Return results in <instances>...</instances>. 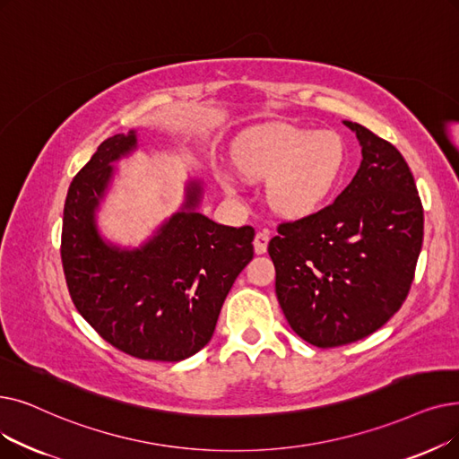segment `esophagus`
Wrapping results in <instances>:
<instances>
[{"label": "esophagus", "instance_id": "1", "mask_svg": "<svg viewBox=\"0 0 459 459\" xmlns=\"http://www.w3.org/2000/svg\"><path fill=\"white\" fill-rule=\"evenodd\" d=\"M268 240H270V236H268V232H266V230L256 232L255 240H253V247H255V253H256V255H263V253H266Z\"/></svg>", "mask_w": 459, "mask_h": 459}]
</instances>
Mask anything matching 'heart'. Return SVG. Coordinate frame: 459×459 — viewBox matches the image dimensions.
<instances>
[{
	"instance_id": "heart-1",
	"label": "heart",
	"mask_w": 459,
	"mask_h": 459,
	"mask_svg": "<svg viewBox=\"0 0 459 459\" xmlns=\"http://www.w3.org/2000/svg\"><path fill=\"white\" fill-rule=\"evenodd\" d=\"M236 167L253 180L268 182V201L283 215L313 213L340 184L345 169V146L333 131H306L279 124L256 129L242 138L234 152ZM219 182L238 195L234 174L221 170Z\"/></svg>"
}]
</instances>
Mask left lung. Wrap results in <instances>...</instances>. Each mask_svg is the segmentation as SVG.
I'll return each mask as SVG.
<instances>
[{
  "label": "left lung",
  "mask_w": 459,
  "mask_h": 459,
  "mask_svg": "<svg viewBox=\"0 0 459 459\" xmlns=\"http://www.w3.org/2000/svg\"><path fill=\"white\" fill-rule=\"evenodd\" d=\"M362 163L335 201L277 225L268 244L275 294L304 342L333 349L371 335L397 313L422 249L424 210L403 155L345 122Z\"/></svg>",
  "instance_id": "8db88e82"
}]
</instances>
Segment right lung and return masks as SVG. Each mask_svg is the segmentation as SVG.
I'll use <instances>...</instances> for the list:
<instances>
[{
  "label": "right lung",
  "instance_id": "right-lung-1",
  "mask_svg": "<svg viewBox=\"0 0 459 459\" xmlns=\"http://www.w3.org/2000/svg\"><path fill=\"white\" fill-rule=\"evenodd\" d=\"M136 146L134 131L97 148L69 187L62 263L71 300L107 343L138 360L180 362L213 335L225 298L253 258V227L217 225L187 203L146 246L122 251L103 242L95 208L112 178V161Z\"/></svg>",
  "mask_w": 459,
  "mask_h": 459
}]
</instances>
